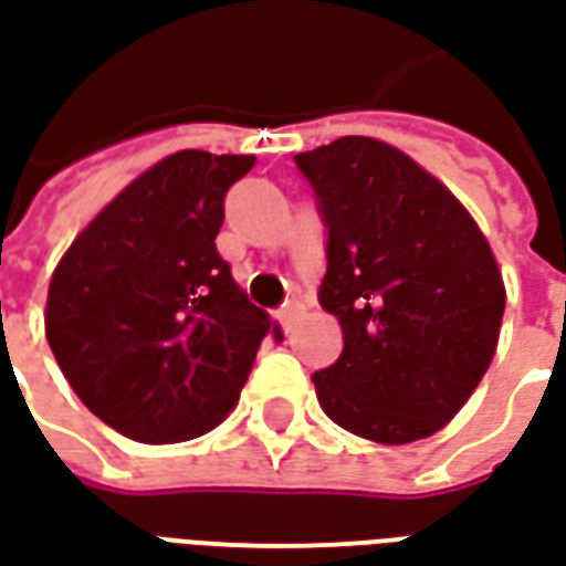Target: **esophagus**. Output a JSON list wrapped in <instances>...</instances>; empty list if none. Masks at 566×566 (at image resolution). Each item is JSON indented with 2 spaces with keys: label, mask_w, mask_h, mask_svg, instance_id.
Returning <instances> with one entry per match:
<instances>
[{
  "label": "esophagus",
  "mask_w": 566,
  "mask_h": 566,
  "mask_svg": "<svg viewBox=\"0 0 566 566\" xmlns=\"http://www.w3.org/2000/svg\"><path fill=\"white\" fill-rule=\"evenodd\" d=\"M296 315H300V303H287V306L279 308V324H282L284 331H291V324H294Z\"/></svg>",
  "instance_id": "1"
}]
</instances>
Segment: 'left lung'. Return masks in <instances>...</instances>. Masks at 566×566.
Instances as JSON below:
<instances>
[{"mask_svg":"<svg viewBox=\"0 0 566 566\" xmlns=\"http://www.w3.org/2000/svg\"><path fill=\"white\" fill-rule=\"evenodd\" d=\"M327 230L321 306L343 355L312 376L355 437L403 446L458 416L485 376L506 291L470 211L403 150L367 136L294 157Z\"/></svg>","mask_w":566,"mask_h":566,"instance_id":"1","label":"left lung"}]
</instances>
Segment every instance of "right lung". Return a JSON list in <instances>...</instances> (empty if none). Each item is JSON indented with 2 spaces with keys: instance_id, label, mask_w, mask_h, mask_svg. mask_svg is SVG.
<instances>
[{
  "instance_id": "1",
  "label": "right lung",
  "mask_w": 566,
  "mask_h": 566,
  "mask_svg": "<svg viewBox=\"0 0 566 566\" xmlns=\"http://www.w3.org/2000/svg\"><path fill=\"white\" fill-rule=\"evenodd\" d=\"M251 154L178 150L72 242L44 331L81 403L136 442H185L239 400L270 315L248 303L214 239Z\"/></svg>"
}]
</instances>
